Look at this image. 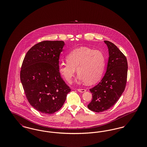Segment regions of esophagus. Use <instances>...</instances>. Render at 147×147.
<instances>
[{
    "mask_svg": "<svg viewBox=\"0 0 147 147\" xmlns=\"http://www.w3.org/2000/svg\"><path fill=\"white\" fill-rule=\"evenodd\" d=\"M78 91L80 92H84L86 91V89H78Z\"/></svg>",
    "mask_w": 147,
    "mask_h": 147,
    "instance_id": "1",
    "label": "esophagus"
}]
</instances>
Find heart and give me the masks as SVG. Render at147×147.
Wrapping results in <instances>:
<instances>
[{
  "instance_id": "1",
  "label": "heart",
  "mask_w": 147,
  "mask_h": 147,
  "mask_svg": "<svg viewBox=\"0 0 147 147\" xmlns=\"http://www.w3.org/2000/svg\"><path fill=\"white\" fill-rule=\"evenodd\" d=\"M67 62L58 64V71L69 83L77 69L78 78L88 84H93L100 79L105 69L106 59L103 53L83 47L74 49L66 57Z\"/></svg>"
}]
</instances>
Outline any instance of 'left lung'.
<instances>
[{
    "mask_svg": "<svg viewBox=\"0 0 147 147\" xmlns=\"http://www.w3.org/2000/svg\"><path fill=\"white\" fill-rule=\"evenodd\" d=\"M107 45L109 58L106 72L100 83L90 89L92 99L88 105L91 111L104 112L112 107L125 89L128 63L126 56L112 42Z\"/></svg>",
    "mask_w": 147,
    "mask_h": 147,
    "instance_id": "obj_1",
    "label": "left lung"
}]
</instances>
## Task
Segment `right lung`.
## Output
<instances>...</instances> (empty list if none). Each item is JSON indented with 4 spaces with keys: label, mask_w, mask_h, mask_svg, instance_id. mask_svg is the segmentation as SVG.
Listing matches in <instances>:
<instances>
[{
    "label": "right lung",
    "mask_w": 147,
    "mask_h": 147,
    "mask_svg": "<svg viewBox=\"0 0 147 147\" xmlns=\"http://www.w3.org/2000/svg\"><path fill=\"white\" fill-rule=\"evenodd\" d=\"M64 42L43 41L32 46L24 59L20 80L28 102L43 114H52L63 106L70 87L58 71Z\"/></svg>",
    "instance_id": "add662e5"
}]
</instances>
